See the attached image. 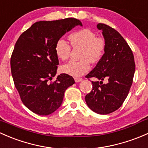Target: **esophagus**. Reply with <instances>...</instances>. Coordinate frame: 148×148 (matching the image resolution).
<instances>
[{
	"label": "esophagus",
	"mask_w": 148,
	"mask_h": 148,
	"mask_svg": "<svg viewBox=\"0 0 148 148\" xmlns=\"http://www.w3.org/2000/svg\"><path fill=\"white\" fill-rule=\"evenodd\" d=\"M74 79H75V83H79V82L82 81V80H83L81 77H75Z\"/></svg>",
	"instance_id": "1"
}]
</instances>
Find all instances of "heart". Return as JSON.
Segmentation results:
<instances>
[{
    "label": "heart",
    "instance_id": "obj_1",
    "mask_svg": "<svg viewBox=\"0 0 148 148\" xmlns=\"http://www.w3.org/2000/svg\"><path fill=\"white\" fill-rule=\"evenodd\" d=\"M69 40L73 47H83L80 56L81 60H71L64 64L61 66V71L73 77H80L90 71V61L96 63L101 58L106 50V42L88 28L72 33L69 36ZM55 51L59 59L65 60L70 56L71 45L63 38H60L55 45Z\"/></svg>",
    "mask_w": 148,
    "mask_h": 148
}]
</instances>
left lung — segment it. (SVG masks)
<instances>
[{
	"instance_id": "obj_1",
	"label": "left lung",
	"mask_w": 148,
	"mask_h": 148,
	"mask_svg": "<svg viewBox=\"0 0 148 148\" xmlns=\"http://www.w3.org/2000/svg\"><path fill=\"white\" fill-rule=\"evenodd\" d=\"M97 28L103 33L106 50L96 66L85 76L100 81H92V91L85 99L92 111L107 115L118 110L127 97L135 65L130 46L117 30L103 23L97 24ZM104 79L107 84L102 83Z\"/></svg>"
}]
</instances>
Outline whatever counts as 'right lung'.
I'll return each mask as SVG.
<instances>
[{"mask_svg": "<svg viewBox=\"0 0 148 148\" xmlns=\"http://www.w3.org/2000/svg\"><path fill=\"white\" fill-rule=\"evenodd\" d=\"M77 25L75 18L38 21L21 35L10 58L11 74L23 103L40 115H48L58 109L64 92L75 83L72 76L57 73L58 58L55 45L67 32Z\"/></svg>", "mask_w": 148, "mask_h": 148, "instance_id": "1", "label": "right lung"}]
</instances>
